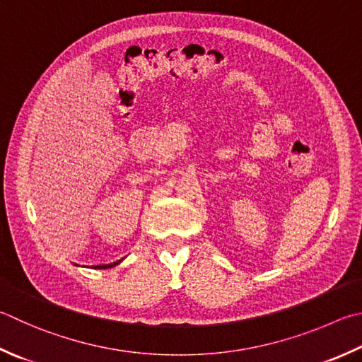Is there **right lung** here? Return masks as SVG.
<instances>
[{
  "mask_svg": "<svg viewBox=\"0 0 362 362\" xmlns=\"http://www.w3.org/2000/svg\"><path fill=\"white\" fill-rule=\"evenodd\" d=\"M117 262H114V264H107V266H100V267H112V266H115Z\"/></svg>",
  "mask_w": 362,
  "mask_h": 362,
  "instance_id": "obj_1",
  "label": "right lung"
}]
</instances>
